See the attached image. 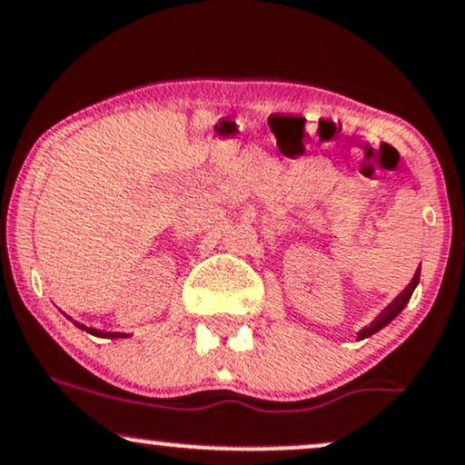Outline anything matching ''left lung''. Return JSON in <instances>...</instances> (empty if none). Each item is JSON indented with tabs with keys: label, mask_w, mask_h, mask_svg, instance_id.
<instances>
[{
	"label": "left lung",
	"mask_w": 465,
	"mask_h": 465,
	"mask_svg": "<svg viewBox=\"0 0 465 465\" xmlns=\"http://www.w3.org/2000/svg\"><path fill=\"white\" fill-rule=\"evenodd\" d=\"M418 282H420V266L416 268V272H413V277H411V282H410V286H407L405 290H402V292L396 296V299L392 301V303H390L388 307H385V310L381 312V314H379L377 318H374L372 321V324L371 327H363L360 333H357V340H363V338H371L372 333H377V331H381V329L385 327V324H390L394 321L396 316L401 314L402 310H405V305L410 303V299H411V294H413V290H416V286H418Z\"/></svg>",
	"instance_id": "1"
}]
</instances>
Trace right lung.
<instances>
[{"label":"right lung","instance_id":"1","mask_svg":"<svg viewBox=\"0 0 465 465\" xmlns=\"http://www.w3.org/2000/svg\"><path fill=\"white\" fill-rule=\"evenodd\" d=\"M69 318V316H66ZM69 321H73V318H69ZM73 324H75L77 329H82V331L91 333V335H97V338H112V340H119V338H130V333H119V331H102V329H94V327H86V324L73 321Z\"/></svg>","mask_w":465,"mask_h":465}]
</instances>
